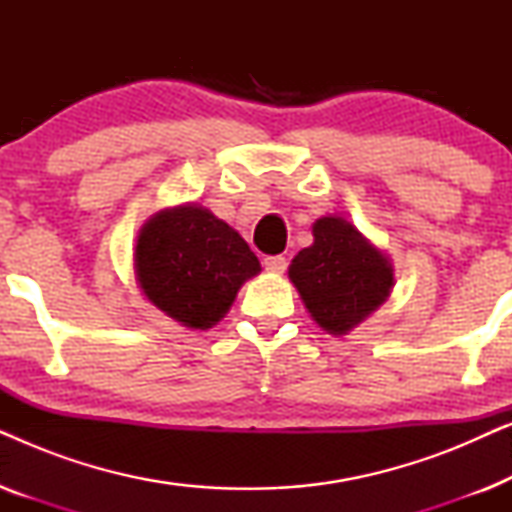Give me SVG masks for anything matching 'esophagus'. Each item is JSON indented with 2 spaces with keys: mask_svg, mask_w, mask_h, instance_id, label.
Wrapping results in <instances>:
<instances>
[{
  "mask_svg": "<svg viewBox=\"0 0 512 512\" xmlns=\"http://www.w3.org/2000/svg\"><path fill=\"white\" fill-rule=\"evenodd\" d=\"M263 265H265V270L270 272V275H284V270H286V258L284 256H268L263 261Z\"/></svg>",
  "mask_w": 512,
  "mask_h": 512,
  "instance_id": "1",
  "label": "esophagus"
}]
</instances>
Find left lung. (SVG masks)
<instances>
[{"label":"left lung","mask_w":512,"mask_h":512,"mask_svg":"<svg viewBox=\"0 0 512 512\" xmlns=\"http://www.w3.org/2000/svg\"><path fill=\"white\" fill-rule=\"evenodd\" d=\"M314 242L298 251L289 279L305 310L328 335H347L394 289V265L352 221L326 214L312 223Z\"/></svg>","instance_id":"left-lung-1"}]
</instances>
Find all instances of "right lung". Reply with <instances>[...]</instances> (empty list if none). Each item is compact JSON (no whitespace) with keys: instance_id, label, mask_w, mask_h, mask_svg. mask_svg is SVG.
Listing matches in <instances>:
<instances>
[{"instance_id":"right-lung-1","label":"right lung","mask_w":512,"mask_h":512,"mask_svg":"<svg viewBox=\"0 0 512 512\" xmlns=\"http://www.w3.org/2000/svg\"><path fill=\"white\" fill-rule=\"evenodd\" d=\"M261 263L235 228L198 202L165 207L139 228L135 279L160 312L207 331L226 317Z\"/></svg>"}]
</instances>
